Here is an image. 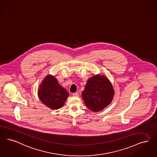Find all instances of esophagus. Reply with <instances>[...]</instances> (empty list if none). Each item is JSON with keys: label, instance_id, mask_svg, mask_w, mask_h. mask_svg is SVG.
I'll return each instance as SVG.
<instances>
[{"label": "esophagus", "instance_id": "1", "mask_svg": "<svg viewBox=\"0 0 157 157\" xmlns=\"http://www.w3.org/2000/svg\"><path fill=\"white\" fill-rule=\"evenodd\" d=\"M73 96H76V97H78V96H79V93H78V92H75V93H73Z\"/></svg>", "mask_w": 157, "mask_h": 157}]
</instances>
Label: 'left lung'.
Segmentation results:
<instances>
[{
    "instance_id": "left-lung-1",
    "label": "left lung",
    "mask_w": 157,
    "mask_h": 157,
    "mask_svg": "<svg viewBox=\"0 0 157 157\" xmlns=\"http://www.w3.org/2000/svg\"><path fill=\"white\" fill-rule=\"evenodd\" d=\"M114 89L110 81L103 75H96L88 79L82 95L85 103L94 112H99L113 99Z\"/></svg>"
}]
</instances>
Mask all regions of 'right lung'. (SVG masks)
<instances>
[{
	"label": "right lung",
	"instance_id": "obj_1",
	"mask_svg": "<svg viewBox=\"0 0 157 157\" xmlns=\"http://www.w3.org/2000/svg\"><path fill=\"white\" fill-rule=\"evenodd\" d=\"M38 94L41 101L51 109H58L64 105L69 94L52 76H47L41 83Z\"/></svg>",
	"mask_w": 157,
	"mask_h": 157
}]
</instances>
